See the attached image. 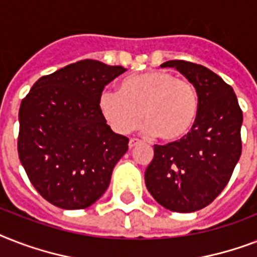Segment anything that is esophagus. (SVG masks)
<instances>
[{"mask_svg": "<svg viewBox=\"0 0 257 257\" xmlns=\"http://www.w3.org/2000/svg\"><path fill=\"white\" fill-rule=\"evenodd\" d=\"M141 141L140 140H137V139H131L129 140V149H133L135 147H137V145L140 144Z\"/></svg>", "mask_w": 257, "mask_h": 257, "instance_id": "esophagus-1", "label": "esophagus"}]
</instances>
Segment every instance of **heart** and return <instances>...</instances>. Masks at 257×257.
<instances>
[{"instance_id": "heart-1", "label": "heart", "mask_w": 257, "mask_h": 257, "mask_svg": "<svg viewBox=\"0 0 257 257\" xmlns=\"http://www.w3.org/2000/svg\"><path fill=\"white\" fill-rule=\"evenodd\" d=\"M98 109L118 135H128L147 122V133L165 143H179L191 135L199 117V96L187 78L169 70H149L120 82L118 92L104 90Z\"/></svg>"}]
</instances>
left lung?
Here are the masks:
<instances>
[{
  "mask_svg": "<svg viewBox=\"0 0 257 257\" xmlns=\"http://www.w3.org/2000/svg\"><path fill=\"white\" fill-rule=\"evenodd\" d=\"M161 68H175L193 84L199 117L184 140L155 145L145 185L169 211L196 212L209 205L231 179L241 155L243 112L232 86L205 66L172 60Z\"/></svg>",
  "mask_w": 257,
  "mask_h": 257,
  "instance_id": "left-lung-1",
  "label": "left lung"
}]
</instances>
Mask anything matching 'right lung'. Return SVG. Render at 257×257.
I'll use <instances>...</instances> for the list:
<instances>
[{"label": "right lung", "mask_w": 257, "mask_h": 257, "mask_svg": "<svg viewBox=\"0 0 257 257\" xmlns=\"http://www.w3.org/2000/svg\"><path fill=\"white\" fill-rule=\"evenodd\" d=\"M125 70L82 60L42 76L22 100L20 161L38 193L56 207L96 203L128 151V137L113 132L98 109L105 85Z\"/></svg>", "instance_id": "right-lung-1"}]
</instances>
